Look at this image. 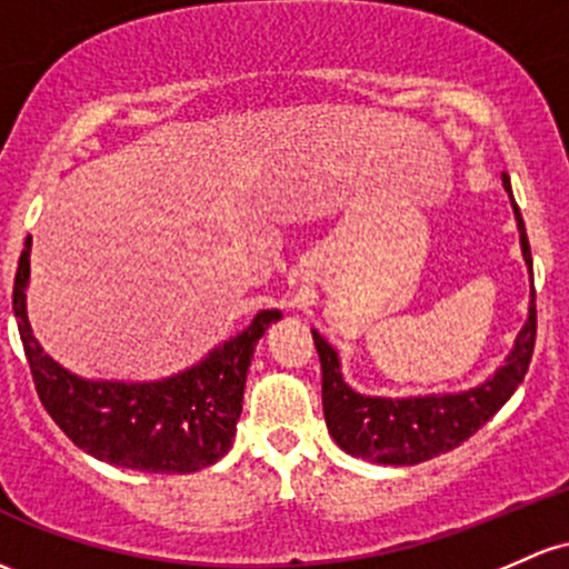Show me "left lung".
Here are the masks:
<instances>
[{
    "label": "left lung",
    "mask_w": 569,
    "mask_h": 569,
    "mask_svg": "<svg viewBox=\"0 0 569 569\" xmlns=\"http://www.w3.org/2000/svg\"><path fill=\"white\" fill-rule=\"evenodd\" d=\"M502 186L513 204L518 234H521V253L529 274H532V251H529L527 229H523V218L513 199L508 174H502ZM535 335H538V310H535L532 286L527 323L516 337L513 351L508 353L495 376L467 391L391 399L353 391L342 380L340 356L313 329L316 351L321 359L323 418H327L329 435L335 437L342 451L376 461V465H421V461L453 451L513 397L518 383L527 376L529 361H532Z\"/></svg>",
    "instance_id": "1"
}]
</instances>
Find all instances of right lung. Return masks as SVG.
Masks as SVG:
<instances>
[{
  "instance_id": "right-lung-1",
  "label": "right lung",
  "mask_w": 569,
  "mask_h": 569,
  "mask_svg": "<svg viewBox=\"0 0 569 569\" xmlns=\"http://www.w3.org/2000/svg\"><path fill=\"white\" fill-rule=\"evenodd\" d=\"M29 251L31 237L18 259L12 313L37 395L61 432L93 459L127 470L197 472L216 465L232 448L256 342L278 321L280 310L256 313L240 335L170 378H83L42 351L31 332Z\"/></svg>"
}]
</instances>
